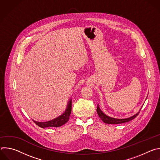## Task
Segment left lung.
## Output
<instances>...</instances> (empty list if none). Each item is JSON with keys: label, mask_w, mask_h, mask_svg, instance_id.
I'll use <instances>...</instances> for the list:
<instances>
[{"label": "left lung", "mask_w": 160, "mask_h": 160, "mask_svg": "<svg viewBox=\"0 0 160 160\" xmlns=\"http://www.w3.org/2000/svg\"><path fill=\"white\" fill-rule=\"evenodd\" d=\"M141 109L139 110V111L138 112H137L135 115L129 117V118H112V117H110L108 115H106V114H104L101 109H100L99 104H98V108H97V112L98 114V115L99 117V118L102 120V122H104L105 123H108V124H119V123H123L125 122H128L130 120H132L133 119H134L137 116L139 115V113L141 111Z\"/></svg>", "instance_id": "8db88e82"}]
</instances>
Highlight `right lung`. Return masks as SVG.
Returning <instances> with one entry per match:
<instances>
[{
  "label": "right lung",
  "mask_w": 160,
  "mask_h": 160,
  "mask_svg": "<svg viewBox=\"0 0 160 160\" xmlns=\"http://www.w3.org/2000/svg\"><path fill=\"white\" fill-rule=\"evenodd\" d=\"M72 99H70L67 104V106L64 112L62 114V115L58 117L57 118L53 120H51L50 121L44 122H37L35 120H33V122L38 126L43 128H48V127H58L63 125L66 122H68V120H69L70 115L72 112Z\"/></svg>",
  "instance_id": "1"
}]
</instances>
